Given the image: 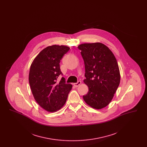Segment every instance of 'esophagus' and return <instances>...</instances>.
Returning a JSON list of instances; mask_svg holds the SVG:
<instances>
[{"mask_svg": "<svg viewBox=\"0 0 147 147\" xmlns=\"http://www.w3.org/2000/svg\"><path fill=\"white\" fill-rule=\"evenodd\" d=\"M81 84V81H78L77 83H74L73 85H74V86H76V87H77V86H78L79 85H80Z\"/></svg>", "mask_w": 147, "mask_h": 147, "instance_id": "esophagus-1", "label": "esophagus"}]
</instances>
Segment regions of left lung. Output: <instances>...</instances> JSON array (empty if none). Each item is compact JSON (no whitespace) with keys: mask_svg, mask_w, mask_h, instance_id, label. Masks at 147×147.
I'll list each match as a JSON object with an SVG mask.
<instances>
[{"mask_svg":"<svg viewBox=\"0 0 147 147\" xmlns=\"http://www.w3.org/2000/svg\"><path fill=\"white\" fill-rule=\"evenodd\" d=\"M84 60V80L89 91L83 96L85 102L91 107L101 109L109 104L120 83L117 60L105 45L96 42L78 46Z\"/></svg>","mask_w":147,"mask_h":147,"instance_id":"8db88e82","label":"left lung"}]
</instances>
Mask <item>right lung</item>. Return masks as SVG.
<instances>
[{
    "label": "right lung",
    "mask_w": 147,
    "mask_h": 147,
    "mask_svg": "<svg viewBox=\"0 0 147 147\" xmlns=\"http://www.w3.org/2000/svg\"><path fill=\"white\" fill-rule=\"evenodd\" d=\"M70 48L65 46L52 45L41 51L31 65L28 81L35 100L49 112L61 109L65 104L72 85L65 83L59 63Z\"/></svg>",
    "instance_id": "obj_1"
}]
</instances>
